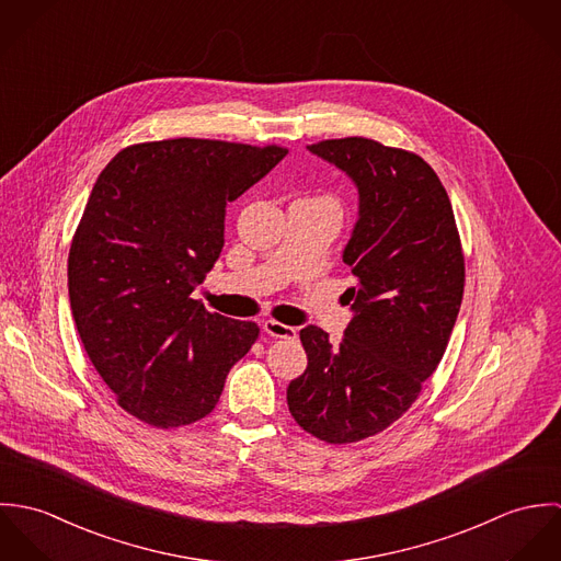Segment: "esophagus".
Returning a JSON list of instances; mask_svg holds the SVG:
<instances>
[{
  "mask_svg": "<svg viewBox=\"0 0 561 561\" xmlns=\"http://www.w3.org/2000/svg\"><path fill=\"white\" fill-rule=\"evenodd\" d=\"M263 332L274 336V339H296V328L280 323V321H263Z\"/></svg>",
  "mask_w": 561,
  "mask_h": 561,
  "instance_id": "esophagus-1",
  "label": "esophagus"
}]
</instances>
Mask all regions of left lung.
Segmentation results:
<instances>
[{"mask_svg": "<svg viewBox=\"0 0 561 561\" xmlns=\"http://www.w3.org/2000/svg\"><path fill=\"white\" fill-rule=\"evenodd\" d=\"M309 151L352 176L358 222L343 261L356 285L354 318L332 345L300 330L309 367L287 389L296 423L330 445L385 432L436 371L465 294V252L438 174L412 151L371 138H339Z\"/></svg>", "mask_w": 561, "mask_h": 561, "instance_id": "8db88e82", "label": "left lung"}]
</instances>
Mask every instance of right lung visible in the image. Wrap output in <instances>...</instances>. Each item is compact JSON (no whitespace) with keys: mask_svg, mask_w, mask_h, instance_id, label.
Returning <instances> with one entry per match:
<instances>
[{"mask_svg":"<svg viewBox=\"0 0 561 561\" xmlns=\"http://www.w3.org/2000/svg\"><path fill=\"white\" fill-rule=\"evenodd\" d=\"M289 151L172 138L118 151L99 174L69 250L83 350L116 403L172 430L207 416L254 321L192 298L225 245L227 205Z\"/></svg>","mask_w":561,"mask_h":561,"instance_id":"right-lung-1","label":"right lung"}]
</instances>
